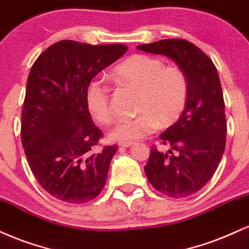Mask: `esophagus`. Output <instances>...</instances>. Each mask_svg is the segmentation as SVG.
<instances>
[{"label":"esophagus","mask_w":249,"mask_h":249,"mask_svg":"<svg viewBox=\"0 0 249 249\" xmlns=\"http://www.w3.org/2000/svg\"><path fill=\"white\" fill-rule=\"evenodd\" d=\"M133 144H134V142H120L119 143L120 147H124V148H129Z\"/></svg>","instance_id":"esophagus-1"}]
</instances>
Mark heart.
<instances>
[{
  "label": "heart",
  "mask_w": 249,
  "mask_h": 249,
  "mask_svg": "<svg viewBox=\"0 0 249 249\" xmlns=\"http://www.w3.org/2000/svg\"><path fill=\"white\" fill-rule=\"evenodd\" d=\"M122 84L139 89L134 118L120 119L110 139L135 141L150 135L160 125L175 124L185 110L189 98V81L185 72L175 65L164 66L162 59L145 54H134L122 61L113 71ZM86 106L99 124H109L114 120L109 89L92 81L86 89Z\"/></svg>",
  "instance_id": "b5f03b06"
}]
</instances>
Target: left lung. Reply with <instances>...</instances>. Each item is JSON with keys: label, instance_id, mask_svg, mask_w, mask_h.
<instances>
[{"label": "left lung", "instance_id": "obj_1", "mask_svg": "<svg viewBox=\"0 0 249 249\" xmlns=\"http://www.w3.org/2000/svg\"><path fill=\"white\" fill-rule=\"evenodd\" d=\"M137 49L169 57L188 77L185 110L160 135L163 144L171 149L163 153L151 148L144 172L160 194L189 197L211 179L226 145L227 122L218 71L211 58L185 39H162Z\"/></svg>", "mask_w": 249, "mask_h": 249}]
</instances>
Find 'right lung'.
Masks as SVG:
<instances>
[{"label":"right lung","instance_id":"add662e5","mask_svg":"<svg viewBox=\"0 0 249 249\" xmlns=\"http://www.w3.org/2000/svg\"><path fill=\"white\" fill-rule=\"evenodd\" d=\"M124 44H52L26 81L20 139L32 174L55 199L83 204L104 189L118 145L94 148L102 137L87 109L92 79L127 51Z\"/></svg>","mask_w":249,"mask_h":249}]
</instances>
